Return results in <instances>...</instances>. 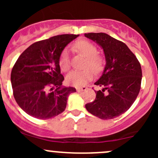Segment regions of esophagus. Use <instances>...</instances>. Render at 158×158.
Instances as JSON below:
<instances>
[{"label":"esophagus","mask_w":158,"mask_h":158,"mask_svg":"<svg viewBox=\"0 0 158 158\" xmlns=\"http://www.w3.org/2000/svg\"><path fill=\"white\" fill-rule=\"evenodd\" d=\"M87 89V88L85 86H82V87H78V88H76V91L79 92H83V91H85Z\"/></svg>","instance_id":"1"}]
</instances>
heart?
Returning a JSON list of instances; mask_svg holds the SVG:
<instances>
[{"label": "heart", "instance_id": "b5f03b06", "mask_svg": "<svg viewBox=\"0 0 158 158\" xmlns=\"http://www.w3.org/2000/svg\"><path fill=\"white\" fill-rule=\"evenodd\" d=\"M73 49L80 55L86 58L85 67L90 68L95 72L102 69L104 64V58L101 54L97 53V47L92 42L85 40L77 41L73 45ZM60 66L62 70L66 72L71 67V60L67 51H64L60 57ZM93 74L90 69L82 71H73L68 75L66 81L68 83L74 86H83L92 79Z\"/></svg>", "mask_w": 158, "mask_h": 158}]
</instances>
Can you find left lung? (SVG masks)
Here are the masks:
<instances>
[{"instance_id": "left-lung-1", "label": "left lung", "mask_w": 158, "mask_h": 158, "mask_svg": "<svg viewBox=\"0 0 158 158\" xmlns=\"http://www.w3.org/2000/svg\"><path fill=\"white\" fill-rule=\"evenodd\" d=\"M104 51L106 67L95 85L96 97L85 105L87 111L101 119L118 117L130 109L141 89L142 71L135 54L125 44L105 33H85Z\"/></svg>"}]
</instances>
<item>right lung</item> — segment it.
Segmentation results:
<instances>
[{
    "instance_id": "obj_1",
    "label": "right lung",
    "mask_w": 158,
    "mask_h": 158,
    "mask_svg": "<svg viewBox=\"0 0 158 158\" xmlns=\"http://www.w3.org/2000/svg\"><path fill=\"white\" fill-rule=\"evenodd\" d=\"M79 35L62 34L38 41L25 49L16 61L10 80L18 106L38 119L61 114L73 87L63 86L60 58L65 47Z\"/></svg>"
}]
</instances>
